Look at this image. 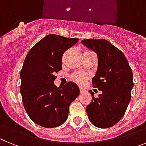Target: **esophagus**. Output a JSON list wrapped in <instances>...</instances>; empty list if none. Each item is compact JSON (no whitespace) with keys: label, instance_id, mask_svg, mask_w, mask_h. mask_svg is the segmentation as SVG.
I'll use <instances>...</instances> for the list:
<instances>
[{"label":"esophagus","instance_id":"34e87169","mask_svg":"<svg viewBox=\"0 0 146 146\" xmlns=\"http://www.w3.org/2000/svg\"><path fill=\"white\" fill-rule=\"evenodd\" d=\"M84 92V89H83V88H80V93H83Z\"/></svg>","mask_w":146,"mask_h":146}]
</instances>
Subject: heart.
<instances>
[{
  "instance_id": "obj_1",
  "label": "heart",
  "mask_w": 146,
  "mask_h": 146,
  "mask_svg": "<svg viewBox=\"0 0 146 146\" xmlns=\"http://www.w3.org/2000/svg\"><path fill=\"white\" fill-rule=\"evenodd\" d=\"M90 52V51H85L84 53H87ZM88 78V75L86 74H84V73H80V72H76V73H74L71 76V79L72 80H74V82H76L77 84H80V85H83V84L85 83Z\"/></svg>"
}]
</instances>
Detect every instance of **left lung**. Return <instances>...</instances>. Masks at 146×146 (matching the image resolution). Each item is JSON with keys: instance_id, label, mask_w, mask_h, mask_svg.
I'll use <instances>...</instances> for the list:
<instances>
[{"instance_id": "8db88e82", "label": "left lung", "mask_w": 146, "mask_h": 146, "mask_svg": "<svg viewBox=\"0 0 146 146\" xmlns=\"http://www.w3.org/2000/svg\"><path fill=\"white\" fill-rule=\"evenodd\" d=\"M81 43L98 55V66L92 78L94 88L102 94L94 97L86 108L91 123L100 128L115 125L123 117L131 98L133 72L124 54L103 38L84 39Z\"/></svg>"}]
</instances>
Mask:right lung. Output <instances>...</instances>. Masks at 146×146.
Masks as SVG:
<instances>
[{
	"label": "right lung",
	"mask_w": 146,
	"mask_h": 146,
	"mask_svg": "<svg viewBox=\"0 0 146 146\" xmlns=\"http://www.w3.org/2000/svg\"><path fill=\"white\" fill-rule=\"evenodd\" d=\"M79 38L49 34L35 44L25 57L21 71L20 92L24 108L33 122L42 127H58L66 121L69 105L79 88L72 82L56 86V73L62 69V54Z\"/></svg>",
	"instance_id": "1"
}]
</instances>
